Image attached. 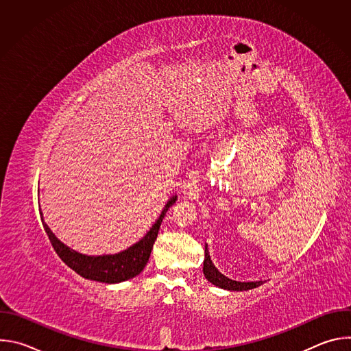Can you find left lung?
Here are the masks:
<instances>
[{
	"instance_id": "1",
	"label": "left lung",
	"mask_w": 351,
	"mask_h": 351,
	"mask_svg": "<svg viewBox=\"0 0 351 351\" xmlns=\"http://www.w3.org/2000/svg\"><path fill=\"white\" fill-rule=\"evenodd\" d=\"M203 272H204V276L208 279V282H211L213 285H215L221 289H226V290L243 291V290H250V289H254V287H258L260 285H263L261 280H258V282H237V280H232V279L226 278L215 268L208 253H206Z\"/></svg>"
}]
</instances>
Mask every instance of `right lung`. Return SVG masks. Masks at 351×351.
<instances>
[{
	"label": "right lung",
	"instance_id": "right-lung-1",
	"mask_svg": "<svg viewBox=\"0 0 351 351\" xmlns=\"http://www.w3.org/2000/svg\"><path fill=\"white\" fill-rule=\"evenodd\" d=\"M176 198L178 195H172L168 199V203L160 214V218L154 222L152 228H149V230L143 236V239H140L129 248L123 250V252L108 256H86L75 252V250L69 248L56 237V234L49 230L47 223L43 221V214H40L44 230L49 241H51L56 253L71 269L90 280L103 283H119L137 276L144 269V267L148 263L149 254H152L154 241L158 236L161 222L169 207L175 204Z\"/></svg>",
	"mask_w": 351,
	"mask_h": 351
}]
</instances>
